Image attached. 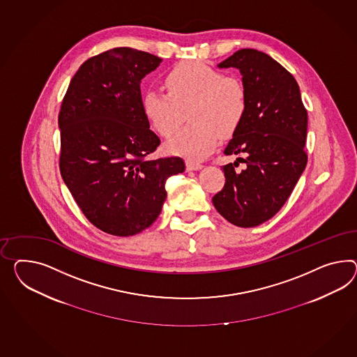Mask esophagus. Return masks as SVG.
Listing matches in <instances>:
<instances>
[{
	"label": "esophagus",
	"mask_w": 357,
	"mask_h": 357,
	"mask_svg": "<svg viewBox=\"0 0 357 357\" xmlns=\"http://www.w3.org/2000/svg\"><path fill=\"white\" fill-rule=\"evenodd\" d=\"M203 165L201 163H197V162H192V160H186V169L188 171H198L201 169Z\"/></svg>",
	"instance_id": "obj_1"
}]
</instances>
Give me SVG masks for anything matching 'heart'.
Here are the masks:
<instances>
[{
    "mask_svg": "<svg viewBox=\"0 0 357 357\" xmlns=\"http://www.w3.org/2000/svg\"><path fill=\"white\" fill-rule=\"evenodd\" d=\"M167 93L149 91L142 109L162 137L174 136L189 111L192 126L180 130L168 150L190 160L210 154L220 136H233L246 116L243 82L202 61L176 64L165 75Z\"/></svg>",
    "mask_w": 357,
    "mask_h": 357,
    "instance_id": "heart-1",
    "label": "heart"
}]
</instances>
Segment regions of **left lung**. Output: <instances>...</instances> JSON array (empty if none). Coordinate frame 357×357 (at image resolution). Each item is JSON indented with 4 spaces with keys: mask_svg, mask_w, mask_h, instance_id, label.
Returning a JSON list of instances; mask_svg holds the SVG:
<instances>
[{
    "mask_svg": "<svg viewBox=\"0 0 357 357\" xmlns=\"http://www.w3.org/2000/svg\"><path fill=\"white\" fill-rule=\"evenodd\" d=\"M219 67L238 68L246 88V116L224 151L245 158L222 165L225 183L212 203L229 222L252 228L281 210L307 165L308 115L298 82L272 56L241 49Z\"/></svg>",
    "mask_w": 357,
    "mask_h": 357,
    "instance_id": "8db88e82",
    "label": "left lung"
}]
</instances>
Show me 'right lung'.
Segmentation results:
<instances>
[{
	"mask_svg": "<svg viewBox=\"0 0 357 357\" xmlns=\"http://www.w3.org/2000/svg\"><path fill=\"white\" fill-rule=\"evenodd\" d=\"M160 62L132 47L94 55L73 75L58 115L64 183L84 216L112 236L149 228L165 203V181L185 169L178 156L151 158L160 139L139 84Z\"/></svg>",
	"mask_w": 357,
	"mask_h": 357,
	"instance_id": "add662e5",
	"label": "right lung"
}]
</instances>
